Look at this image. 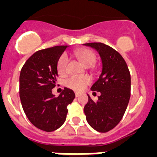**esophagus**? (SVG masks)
I'll use <instances>...</instances> for the list:
<instances>
[{
    "label": "esophagus",
    "instance_id": "34e87169",
    "mask_svg": "<svg viewBox=\"0 0 157 157\" xmlns=\"http://www.w3.org/2000/svg\"><path fill=\"white\" fill-rule=\"evenodd\" d=\"M79 96H80V94H79V93L75 92V97H76V98H78V97H79Z\"/></svg>",
    "mask_w": 157,
    "mask_h": 157
}]
</instances>
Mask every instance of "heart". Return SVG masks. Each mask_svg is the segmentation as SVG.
I'll return each instance as SVG.
<instances>
[{
	"mask_svg": "<svg viewBox=\"0 0 157 157\" xmlns=\"http://www.w3.org/2000/svg\"><path fill=\"white\" fill-rule=\"evenodd\" d=\"M78 59L86 67H90L96 61V55L93 51L84 48L75 52ZM68 63V57L67 54L60 56L57 61V70L60 75H64L67 71V67ZM90 82V78L89 76H71L66 81V86L76 91L82 90Z\"/></svg>",
	"mask_w": 157,
	"mask_h": 157,
	"instance_id": "b5f03b06",
	"label": "heart"
}]
</instances>
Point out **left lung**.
I'll return each instance as SVG.
<instances>
[{
  "mask_svg": "<svg viewBox=\"0 0 157 157\" xmlns=\"http://www.w3.org/2000/svg\"><path fill=\"white\" fill-rule=\"evenodd\" d=\"M99 54L102 70L93 84L91 90L100 92L98 101L89 94L84 108L87 123L98 132L105 133L114 128L122 120L130 98V75L123 56L103 43L83 44ZM95 93V92H94Z\"/></svg>",
  "mask_w": 157,
  "mask_h": 157,
  "instance_id": "1",
  "label": "left lung"
}]
</instances>
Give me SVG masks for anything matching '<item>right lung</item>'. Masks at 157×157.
<instances>
[{"label": "right lung", "mask_w": 157, "mask_h": 157, "mask_svg": "<svg viewBox=\"0 0 157 157\" xmlns=\"http://www.w3.org/2000/svg\"><path fill=\"white\" fill-rule=\"evenodd\" d=\"M67 47L55 46L37 51L27 59L19 75V98L25 114L37 128L51 132L66 120L67 106L75 98L64 88L58 97L52 90L58 77L57 61Z\"/></svg>", "instance_id": "obj_1"}]
</instances>
